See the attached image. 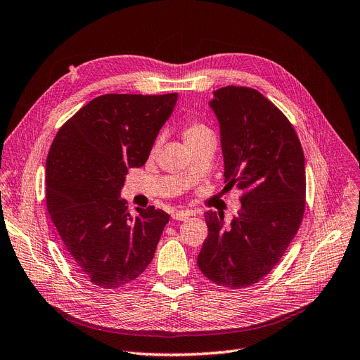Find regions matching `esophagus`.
<instances>
[{"instance_id":"esophagus-1","label":"esophagus","mask_w":360,"mask_h":360,"mask_svg":"<svg viewBox=\"0 0 360 360\" xmlns=\"http://www.w3.org/2000/svg\"><path fill=\"white\" fill-rule=\"evenodd\" d=\"M191 215L193 214L190 210H176V212H173V214H172V218L176 219V221H185V219H188Z\"/></svg>"}]
</instances>
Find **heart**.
<instances>
[{"mask_svg":"<svg viewBox=\"0 0 360 360\" xmlns=\"http://www.w3.org/2000/svg\"><path fill=\"white\" fill-rule=\"evenodd\" d=\"M209 129L200 123H187L184 126V130H182V135H184V139L185 142H190L195 138H198L200 135H203L205 131H207Z\"/></svg>","mask_w":360,"mask_h":360,"instance_id":"b5f03b06","label":"heart"}]
</instances>
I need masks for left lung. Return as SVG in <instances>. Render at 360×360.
Wrapping results in <instances>:
<instances>
[{"label":"left lung","instance_id":"8db88e82","mask_svg":"<svg viewBox=\"0 0 360 360\" xmlns=\"http://www.w3.org/2000/svg\"><path fill=\"white\" fill-rule=\"evenodd\" d=\"M219 123L225 188L243 190L229 225L206 212L207 238L198 269L214 283L242 289L258 283L295 237L305 206V162L288 118L259 91L227 86L209 102Z\"/></svg>","mask_w":360,"mask_h":360}]
</instances>
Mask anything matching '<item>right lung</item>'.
I'll return each instance as SVG.
<instances>
[{
	"instance_id": "right-lung-1",
	"label": "right lung",
	"mask_w": 360,
	"mask_h": 360,
	"mask_svg": "<svg viewBox=\"0 0 360 360\" xmlns=\"http://www.w3.org/2000/svg\"><path fill=\"white\" fill-rule=\"evenodd\" d=\"M178 101L169 95H102L58 131L46 162L50 218L75 270L103 289H118L153 261L169 215L122 198L127 170L145 165Z\"/></svg>"
}]
</instances>
